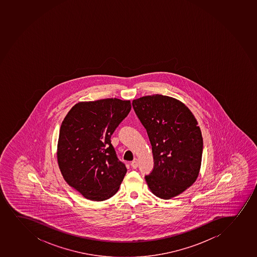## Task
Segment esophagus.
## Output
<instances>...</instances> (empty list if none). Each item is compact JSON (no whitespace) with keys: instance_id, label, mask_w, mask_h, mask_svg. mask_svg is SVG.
Masks as SVG:
<instances>
[{"instance_id":"esophagus-1","label":"esophagus","mask_w":257,"mask_h":257,"mask_svg":"<svg viewBox=\"0 0 257 257\" xmlns=\"http://www.w3.org/2000/svg\"><path fill=\"white\" fill-rule=\"evenodd\" d=\"M132 167H133V169H137L138 168V160H137V159H134V160H133V162H132Z\"/></svg>"}]
</instances>
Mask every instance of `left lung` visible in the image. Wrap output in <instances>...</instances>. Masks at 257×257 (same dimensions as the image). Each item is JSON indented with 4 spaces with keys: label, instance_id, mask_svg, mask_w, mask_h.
Segmentation results:
<instances>
[{
    "label": "left lung",
    "instance_id": "1",
    "mask_svg": "<svg viewBox=\"0 0 257 257\" xmlns=\"http://www.w3.org/2000/svg\"><path fill=\"white\" fill-rule=\"evenodd\" d=\"M133 106L152 145L149 188L160 199L179 195L196 181L201 166L203 138L195 117L179 100L160 94L133 100Z\"/></svg>",
    "mask_w": 257,
    "mask_h": 257
}]
</instances>
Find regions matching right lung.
<instances>
[{"instance_id":"right-lung-1","label":"right lung","mask_w":257,"mask_h":257,"mask_svg":"<svg viewBox=\"0 0 257 257\" xmlns=\"http://www.w3.org/2000/svg\"><path fill=\"white\" fill-rule=\"evenodd\" d=\"M131 108L129 100L118 98L80 102L62 122L58 166L67 183L86 199L102 201L119 190L127 170L110 138Z\"/></svg>"}]
</instances>
